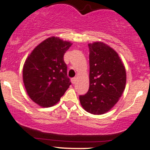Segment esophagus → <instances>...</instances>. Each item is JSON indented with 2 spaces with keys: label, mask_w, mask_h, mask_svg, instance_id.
Masks as SVG:
<instances>
[{
  "label": "esophagus",
  "mask_w": 150,
  "mask_h": 150,
  "mask_svg": "<svg viewBox=\"0 0 150 150\" xmlns=\"http://www.w3.org/2000/svg\"><path fill=\"white\" fill-rule=\"evenodd\" d=\"M76 78H72V79H71V82H72V84H75V83H76Z\"/></svg>",
  "instance_id": "1"
}]
</instances>
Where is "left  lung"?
Masks as SVG:
<instances>
[{"instance_id":"8db88e82","label":"left lung","mask_w":150,"mask_h":150,"mask_svg":"<svg viewBox=\"0 0 150 150\" xmlns=\"http://www.w3.org/2000/svg\"><path fill=\"white\" fill-rule=\"evenodd\" d=\"M89 88L80 95L84 110L103 114L115 105L126 85V70L118 53L101 42L88 44Z\"/></svg>"}]
</instances>
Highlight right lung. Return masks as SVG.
Returning a JSON list of instances; mask_svg holds the SVG:
<instances>
[{
  "instance_id": "add662e5",
  "label": "right lung",
  "mask_w": 150,
  "mask_h": 150,
  "mask_svg": "<svg viewBox=\"0 0 150 150\" xmlns=\"http://www.w3.org/2000/svg\"><path fill=\"white\" fill-rule=\"evenodd\" d=\"M71 45L69 42L52 36L36 46L25 60L23 83L30 98L39 105H54L71 85L64 61Z\"/></svg>"
}]
</instances>
